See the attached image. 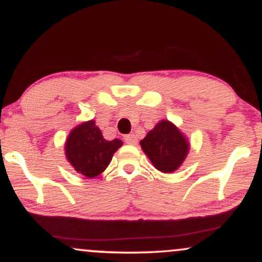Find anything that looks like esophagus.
I'll return each mask as SVG.
<instances>
[{"mask_svg": "<svg viewBox=\"0 0 262 262\" xmlns=\"http://www.w3.org/2000/svg\"><path fill=\"white\" fill-rule=\"evenodd\" d=\"M124 140H125V143L129 144V145H135V144L138 143V138L135 137L134 134H128V135H125Z\"/></svg>", "mask_w": 262, "mask_h": 262, "instance_id": "1", "label": "esophagus"}]
</instances>
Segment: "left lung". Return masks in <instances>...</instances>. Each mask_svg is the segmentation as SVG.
Listing matches in <instances>:
<instances>
[{
	"mask_svg": "<svg viewBox=\"0 0 262 262\" xmlns=\"http://www.w3.org/2000/svg\"><path fill=\"white\" fill-rule=\"evenodd\" d=\"M140 145L155 169L164 173L179 169L189 151L187 138L167 119H162L148 132Z\"/></svg>",
	"mask_w": 262,
	"mask_h": 262,
	"instance_id": "8db88e82",
	"label": "left lung"
}]
</instances>
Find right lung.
I'll return each mask as SVG.
<instances>
[{"mask_svg": "<svg viewBox=\"0 0 262 262\" xmlns=\"http://www.w3.org/2000/svg\"><path fill=\"white\" fill-rule=\"evenodd\" d=\"M123 145L119 139L106 140L95 121L76 125L65 141V156L75 171L87 179L103 172L113 154Z\"/></svg>", "mask_w": 262, "mask_h": 262, "instance_id": "1", "label": "right lung"}]
</instances>
